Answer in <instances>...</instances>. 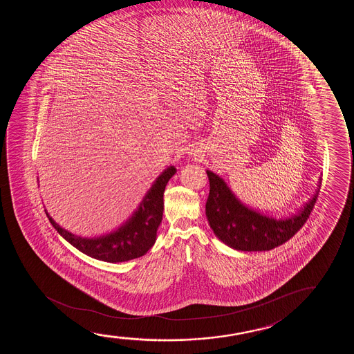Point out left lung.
Listing matches in <instances>:
<instances>
[{
  "label": "left lung",
  "mask_w": 354,
  "mask_h": 354,
  "mask_svg": "<svg viewBox=\"0 0 354 354\" xmlns=\"http://www.w3.org/2000/svg\"><path fill=\"white\" fill-rule=\"evenodd\" d=\"M209 189L205 215L215 236L232 249L265 252L289 241L313 210L319 194L320 179L315 196L288 218H276L248 207L236 197L223 178L207 170Z\"/></svg>",
  "instance_id": "8db88e82"
}]
</instances>
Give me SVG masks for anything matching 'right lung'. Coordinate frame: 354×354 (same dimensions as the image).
Listing matches in <instances>:
<instances>
[{"instance_id":"obj_1","label":"right lung","mask_w":354,"mask_h":354,"mask_svg":"<svg viewBox=\"0 0 354 354\" xmlns=\"http://www.w3.org/2000/svg\"><path fill=\"white\" fill-rule=\"evenodd\" d=\"M175 173L174 165H169L162 171L131 218L115 231L99 237H81L68 232L54 221L47 210L44 212L59 234L83 254L111 263L129 261L145 255L155 244L157 230L163 216L165 186Z\"/></svg>"}]
</instances>
